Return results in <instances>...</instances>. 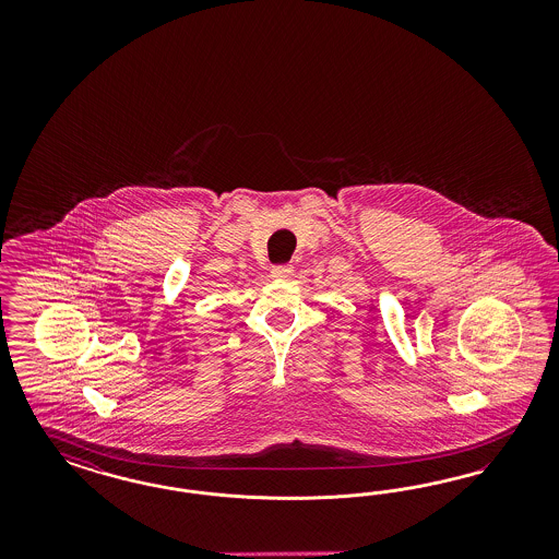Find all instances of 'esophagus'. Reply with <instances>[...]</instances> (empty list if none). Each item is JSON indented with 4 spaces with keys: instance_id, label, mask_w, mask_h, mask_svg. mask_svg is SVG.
Wrapping results in <instances>:
<instances>
[{
    "instance_id": "34e87169",
    "label": "esophagus",
    "mask_w": 559,
    "mask_h": 559,
    "mask_svg": "<svg viewBox=\"0 0 559 559\" xmlns=\"http://www.w3.org/2000/svg\"><path fill=\"white\" fill-rule=\"evenodd\" d=\"M271 272L274 278H288L293 274V266L290 264H278V266H272Z\"/></svg>"
}]
</instances>
